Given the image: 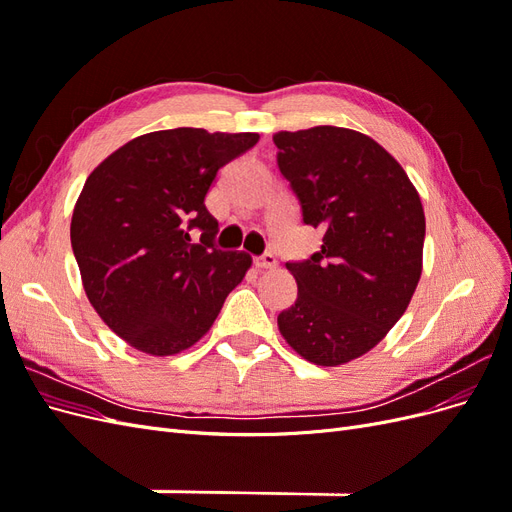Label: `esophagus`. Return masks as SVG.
I'll return each instance as SVG.
<instances>
[{
	"instance_id": "34e87169",
	"label": "esophagus",
	"mask_w": 512,
	"mask_h": 512,
	"mask_svg": "<svg viewBox=\"0 0 512 512\" xmlns=\"http://www.w3.org/2000/svg\"><path fill=\"white\" fill-rule=\"evenodd\" d=\"M277 265V260L273 254H262L254 258V267L256 269H273Z\"/></svg>"
}]
</instances>
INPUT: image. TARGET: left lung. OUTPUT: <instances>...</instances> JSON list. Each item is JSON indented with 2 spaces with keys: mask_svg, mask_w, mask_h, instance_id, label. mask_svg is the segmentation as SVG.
I'll return each mask as SVG.
<instances>
[{
  "mask_svg": "<svg viewBox=\"0 0 512 512\" xmlns=\"http://www.w3.org/2000/svg\"><path fill=\"white\" fill-rule=\"evenodd\" d=\"M273 143L303 224L324 232L316 254L286 262L299 292L277 327L309 363L344 365L382 342L421 280V198L391 153L361 132L316 126L277 132Z\"/></svg>",
  "mask_w": 512,
  "mask_h": 512,
  "instance_id": "obj_1",
  "label": "left lung"
}]
</instances>
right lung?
Returning <instances> with one entry per match:
<instances>
[{
  "label": "right lung",
  "mask_w": 512,
  "mask_h": 512,
  "mask_svg": "<svg viewBox=\"0 0 512 512\" xmlns=\"http://www.w3.org/2000/svg\"><path fill=\"white\" fill-rule=\"evenodd\" d=\"M256 132H149L94 168L70 224L83 288L123 342L153 356L188 350L218 318L252 258L215 247L205 196ZM201 235L194 244L191 232Z\"/></svg>",
  "instance_id": "right-lung-1"
}]
</instances>
